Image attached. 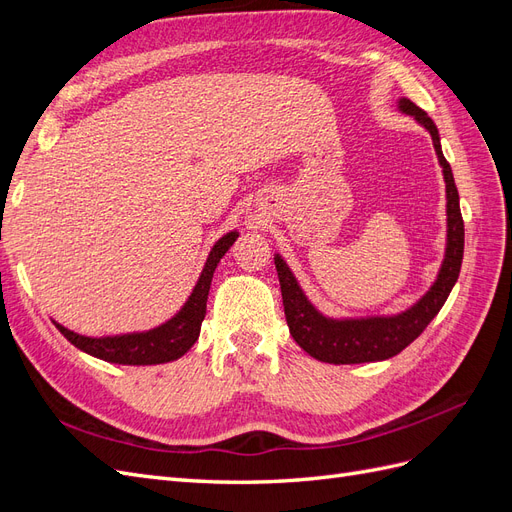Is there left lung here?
Segmentation results:
<instances>
[{
  "label": "left lung",
  "mask_w": 512,
  "mask_h": 512,
  "mask_svg": "<svg viewBox=\"0 0 512 512\" xmlns=\"http://www.w3.org/2000/svg\"><path fill=\"white\" fill-rule=\"evenodd\" d=\"M397 108L401 113L412 115L431 134L433 149L446 183V252L440 273L433 286L406 312L395 316H369V318H329L320 314L309 303L301 290L297 277L280 254H275V269L280 277L284 314L294 342L309 356L333 365L371 363L384 361L399 354L421 335L427 324L438 316L442 305L451 294L463 260V220L459 209V192L453 179L451 164L446 162L440 134L431 117L408 98H399Z\"/></svg>",
  "instance_id": "left-lung-1"
}]
</instances>
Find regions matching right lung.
Segmentation results:
<instances>
[{"label": "right lung", "instance_id": "right-lung-1", "mask_svg": "<svg viewBox=\"0 0 512 512\" xmlns=\"http://www.w3.org/2000/svg\"><path fill=\"white\" fill-rule=\"evenodd\" d=\"M239 232L230 230L226 235L215 241L207 256L205 269L200 273L198 282L183 303L179 312L166 320L156 329L141 331V333H126V335H108V337H87L79 335L55 322V327L61 331L70 344L79 350L96 356V359L119 363V365H158L175 361L179 356L188 352L200 335V324L207 314V297L213 280V271L218 267L222 256L230 250V245L237 241Z\"/></svg>", "mask_w": 512, "mask_h": 512}]
</instances>
